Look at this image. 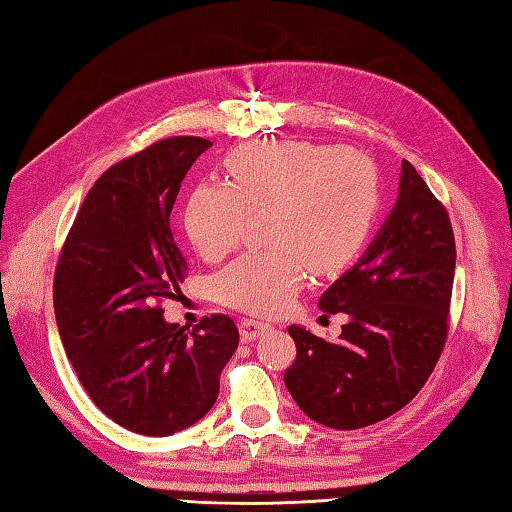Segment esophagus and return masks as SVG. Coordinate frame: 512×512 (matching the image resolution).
I'll list each match as a JSON object with an SVG mask.
<instances>
[{"mask_svg": "<svg viewBox=\"0 0 512 512\" xmlns=\"http://www.w3.org/2000/svg\"><path fill=\"white\" fill-rule=\"evenodd\" d=\"M270 328L268 323L257 321V319H242L239 321V334H242L244 341H255L257 336H262Z\"/></svg>", "mask_w": 512, "mask_h": 512, "instance_id": "obj_1", "label": "esophagus"}]
</instances>
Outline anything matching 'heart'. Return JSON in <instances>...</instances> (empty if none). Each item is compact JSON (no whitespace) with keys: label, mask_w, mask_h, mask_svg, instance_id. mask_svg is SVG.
<instances>
[{"label":"heart","mask_w":512,"mask_h":512,"mask_svg":"<svg viewBox=\"0 0 512 512\" xmlns=\"http://www.w3.org/2000/svg\"><path fill=\"white\" fill-rule=\"evenodd\" d=\"M228 182H202L184 206L195 250L220 259L237 246L248 213H262L270 248L253 250L213 279L228 308L275 314L308 277L332 275L354 259L372 228L378 176L369 160L341 147L275 140L226 156Z\"/></svg>","instance_id":"heart-1"}]
</instances>
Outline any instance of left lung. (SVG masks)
<instances>
[{
	"instance_id": "1",
	"label": "left lung",
	"mask_w": 512,
	"mask_h": 512,
	"mask_svg": "<svg viewBox=\"0 0 512 512\" xmlns=\"http://www.w3.org/2000/svg\"><path fill=\"white\" fill-rule=\"evenodd\" d=\"M453 275L449 213L402 160L394 209L361 259L319 299L325 314H347L339 341L288 328L297 358L284 383L301 411L350 431L405 407L447 341Z\"/></svg>"
}]
</instances>
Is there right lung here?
Instances as JSON below:
<instances>
[{"mask_svg":"<svg viewBox=\"0 0 512 512\" xmlns=\"http://www.w3.org/2000/svg\"><path fill=\"white\" fill-rule=\"evenodd\" d=\"M211 145L173 136L107 169L54 270V317L76 376L107 418L143 436H173L204 418L239 343L226 314L189 332L160 308L187 275L169 226L173 202Z\"/></svg>","mask_w":512,"mask_h":512,"instance_id":"1","label":"right lung"}]
</instances>
